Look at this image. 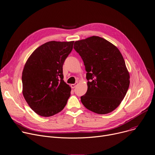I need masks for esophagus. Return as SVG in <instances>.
Returning a JSON list of instances; mask_svg holds the SVG:
<instances>
[{
	"label": "esophagus",
	"instance_id": "34e87169",
	"mask_svg": "<svg viewBox=\"0 0 155 155\" xmlns=\"http://www.w3.org/2000/svg\"><path fill=\"white\" fill-rule=\"evenodd\" d=\"M77 84H78L77 82V83L74 84H71V88H75V87L77 85Z\"/></svg>",
	"mask_w": 155,
	"mask_h": 155
}]
</instances>
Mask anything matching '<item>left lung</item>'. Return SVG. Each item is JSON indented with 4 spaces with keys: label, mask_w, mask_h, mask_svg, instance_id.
<instances>
[{
    "label": "left lung",
    "mask_w": 155,
    "mask_h": 155,
    "mask_svg": "<svg viewBox=\"0 0 155 155\" xmlns=\"http://www.w3.org/2000/svg\"><path fill=\"white\" fill-rule=\"evenodd\" d=\"M74 48L87 72L88 89L80 98L82 104L98 114L113 111L125 97L130 85V75L120 50L98 36L76 41Z\"/></svg>",
    "instance_id": "obj_1"
}]
</instances>
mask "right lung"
<instances>
[{
  "instance_id": "add662e5",
  "label": "right lung",
  "mask_w": 155,
  "mask_h": 155,
  "mask_svg": "<svg viewBox=\"0 0 155 155\" xmlns=\"http://www.w3.org/2000/svg\"><path fill=\"white\" fill-rule=\"evenodd\" d=\"M74 41H50L34 50L24 66L23 95L37 114L48 117L62 110L71 88L64 81L63 65Z\"/></svg>"
}]
</instances>
